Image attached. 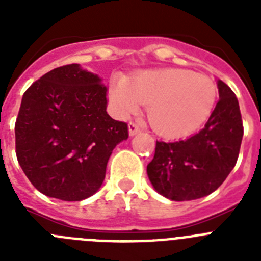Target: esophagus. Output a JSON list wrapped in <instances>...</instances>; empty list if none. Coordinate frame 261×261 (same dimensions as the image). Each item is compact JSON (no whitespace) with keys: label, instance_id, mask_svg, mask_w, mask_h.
Returning <instances> with one entry per match:
<instances>
[{"label":"esophagus","instance_id":"obj_1","mask_svg":"<svg viewBox=\"0 0 261 261\" xmlns=\"http://www.w3.org/2000/svg\"><path fill=\"white\" fill-rule=\"evenodd\" d=\"M141 132V128L137 123H129V136H135Z\"/></svg>","mask_w":261,"mask_h":261}]
</instances>
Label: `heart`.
Listing matches in <instances>:
<instances>
[{"instance_id": "obj_1", "label": "heart", "mask_w": 261, "mask_h": 261, "mask_svg": "<svg viewBox=\"0 0 261 261\" xmlns=\"http://www.w3.org/2000/svg\"><path fill=\"white\" fill-rule=\"evenodd\" d=\"M110 100L120 115L147 106V119L159 135L183 137L211 117L217 87L211 78L181 69L147 70L111 85Z\"/></svg>"}]
</instances>
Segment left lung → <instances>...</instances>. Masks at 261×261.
<instances>
[{
	"label": "left lung",
	"mask_w": 261,
	"mask_h": 261,
	"mask_svg": "<svg viewBox=\"0 0 261 261\" xmlns=\"http://www.w3.org/2000/svg\"><path fill=\"white\" fill-rule=\"evenodd\" d=\"M217 86L220 100L199 133L181 141H156L147 176L167 199L188 201L211 195L237 163L243 137L238 99L222 81Z\"/></svg>",
	"instance_id": "left-lung-1"
}]
</instances>
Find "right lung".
Segmentation results:
<instances>
[{"instance_id":"1","label":"right lung","mask_w":261,"mask_h":261,"mask_svg":"<svg viewBox=\"0 0 261 261\" xmlns=\"http://www.w3.org/2000/svg\"><path fill=\"white\" fill-rule=\"evenodd\" d=\"M107 87L78 64L45 73L23 94L15 153L43 195L81 201L100 188L106 167L128 125L107 114Z\"/></svg>"}]
</instances>
